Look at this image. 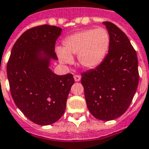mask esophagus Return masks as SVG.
Returning <instances> with one entry per match:
<instances>
[{
	"instance_id": "34e87169",
	"label": "esophagus",
	"mask_w": 149,
	"mask_h": 149,
	"mask_svg": "<svg viewBox=\"0 0 149 149\" xmlns=\"http://www.w3.org/2000/svg\"><path fill=\"white\" fill-rule=\"evenodd\" d=\"M74 77V79L76 82H79V81L80 80V79H81V77L79 75H74V77Z\"/></svg>"
}]
</instances>
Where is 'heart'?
Instances as JSON below:
<instances>
[{
  "label": "heart",
  "instance_id": "1",
  "mask_svg": "<svg viewBox=\"0 0 149 149\" xmlns=\"http://www.w3.org/2000/svg\"><path fill=\"white\" fill-rule=\"evenodd\" d=\"M109 45L110 37L106 29H87L66 37L63 41V48L57 47L56 54L62 63H72V56L77 55L80 66L92 69L103 61Z\"/></svg>",
  "mask_w": 149,
  "mask_h": 149
}]
</instances>
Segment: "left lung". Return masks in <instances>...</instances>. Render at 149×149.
<instances>
[{
    "label": "left lung",
    "instance_id": "obj_1",
    "mask_svg": "<svg viewBox=\"0 0 149 149\" xmlns=\"http://www.w3.org/2000/svg\"><path fill=\"white\" fill-rule=\"evenodd\" d=\"M103 24L110 37L109 53L95 69L82 73L87 107L95 118L109 121L124 114L137 89L138 57L129 38L111 22Z\"/></svg>",
    "mask_w": 149,
    "mask_h": 149
}]
</instances>
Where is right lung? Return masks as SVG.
I'll list each match as a JSON object with an SVG mask.
<instances>
[{
    "mask_svg": "<svg viewBox=\"0 0 149 149\" xmlns=\"http://www.w3.org/2000/svg\"><path fill=\"white\" fill-rule=\"evenodd\" d=\"M61 31L47 24L27 30L14 43L7 65L16 106L37 125H51L62 117L74 83L71 73L59 76L49 68L50 60L58 59L55 43Z\"/></svg>",
    "mask_w": 149,
    "mask_h": 149,
    "instance_id": "obj_1",
    "label": "right lung"
}]
</instances>
